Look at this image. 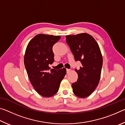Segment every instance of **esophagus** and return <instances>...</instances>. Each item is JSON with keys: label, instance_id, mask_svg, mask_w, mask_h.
Returning <instances> with one entry per match:
<instances>
[{"label": "esophagus", "instance_id": "34e87169", "mask_svg": "<svg viewBox=\"0 0 125 125\" xmlns=\"http://www.w3.org/2000/svg\"><path fill=\"white\" fill-rule=\"evenodd\" d=\"M66 71H67V73H69V72L71 71V69H66Z\"/></svg>", "mask_w": 125, "mask_h": 125}]
</instances>
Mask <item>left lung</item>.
I'll list each match as a JSON object with an SVG mask.
<instances>
[{
	"label": "left lung",
	"instance_id": "left-lung-1",
	"mask_svg": "<svg viewBox=\"0 0 125 125\" xmlns=\"http://www.w3.org/2000/svg\"><path fill=\"white\" fill-rule=\"evenodd\" d=\"M65 37L75 61L82 63L78 70L75 69L78 78L72 85L73 92L79 98H86L95 89L100 79L103 57L100 48L95 40L86 33Z\"/></svg>",
	"mask_w": 125,
	"mask_h": 125
}]
</instances>
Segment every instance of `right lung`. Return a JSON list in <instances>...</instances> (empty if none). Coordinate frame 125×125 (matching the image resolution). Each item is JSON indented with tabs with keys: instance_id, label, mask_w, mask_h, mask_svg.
<instances>
[{
	"instance_id": "add662e5",
	"label": "right lung",
	"mask_w": 125,
	"mask_h": 125,
	"mask_svg": "<svg viewBox=\"0 0 125 125\" xmlns=\"http://www.w3.org/2000/svg\"><path fill=\"white\" fill-rule=\"evenodd\" d=\"M60 36L39 34L29 42L24 56V64L31 83L35 90L44 97L58 92L61 81L66 74L65 68L51 69L54 62L52 47Z\"/></svg>"
}]
</instances>
